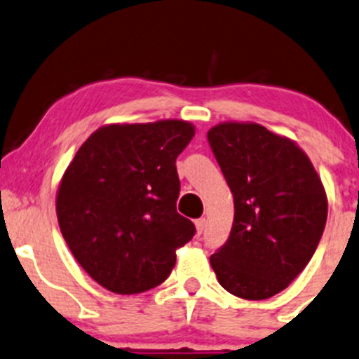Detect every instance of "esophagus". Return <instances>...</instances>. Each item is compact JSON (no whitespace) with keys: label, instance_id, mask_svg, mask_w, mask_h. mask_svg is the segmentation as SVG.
Returning <instances> with one entry per match:
<instances>
[{"label":"esophagus","instance_id":"34e87169","mask_svg":"<svg viewBox=\"0 0 359 359\" xmlns=\"http://www.w3.org/2000/svg\"><path fill=\"white\" fill-rule=\"evenodd\" d=\"M205 227H206V218H199V220H196V232H198V236H201V233L205 232Z\"/></svg>","mask_w":359,"mask_h":359}]
</instances>
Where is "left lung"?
Wrapping results in <instances>:
<instances>
[{"label":"left lung","instance_id":"8db88e82","mask_svg":"<svg viewBox=\"0 0 359 359\" xmlns=\"http://www.w3.org/2000/svg\"><path fill=\"white\" fill-rule=\"evenodd\" d=\"M208 141L233 196L227 243L211 269L230 294L262 301L308 265L327 222L322 179L296 141L255 122H222Z\"/></svg>","mask_w":359,"mask_h":359}]
</instances>
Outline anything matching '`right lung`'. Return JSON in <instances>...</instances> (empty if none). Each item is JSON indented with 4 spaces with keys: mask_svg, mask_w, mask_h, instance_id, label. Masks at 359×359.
I'll list each match as a JSON object with an SVG mask.
<instances>
[{
    "mask_svg": "<svg viewBox=\"0 0 359 359\" xmlns=\"http://www.w3.org/2000/svg\"><path fill=\"white\" fill-rule=\"evenodd\" d=\"M186 120L108 123L86 139L56 191L67 246L115 294L160 285L196 227L177 213L175 160L194 137Z\"/></svg>",
    "mask_w": 359,
    "mask_h": 359,
    "instance_id": "add662e5",
    "label": "right lung"
}]
</instances>
